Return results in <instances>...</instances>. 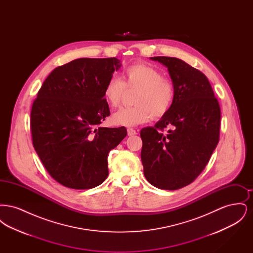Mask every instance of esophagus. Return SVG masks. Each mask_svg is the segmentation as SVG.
<instances>
[{"label":"esophagus","instance_id":"obj_1","mask_svg":"<svg viewBox=\"0 0 253 253\" xmlns=\"http://www.w3.org/2000/svg\"><path fill=\"white\" fill-rule=\"evenodd\" d=\"M127 132H128V135H130V136H132V135L136 134V131H135L134 129H132V128H129V129H127Z\"/></svg>","mask_w":253,"mask_h":253}]
</instances>
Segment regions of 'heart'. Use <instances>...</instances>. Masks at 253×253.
Instances as JSON below:
<instances>
[{"label": "heart", "instance_id": "heart-1", "mask_svg": "<svg viewBox=\"0 0 253 253\" xmlns=\"http://www.w3.org/2000/svg\"><path fill=\"white\" fill-rule=\"evenodd\" d=\"M124 82L118 78H110L103 87V96L110 106L118 107L126 92L137 90L133 97L135 106L122 108L112 116L114 124L132 127L146 123L154 118L166 116L172 107L175 89L172 83L164 79V75L147 63H134L124 72Z\"/></svg>", "mask_w": 253, "mask_h": 253}]
</instances>
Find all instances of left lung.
Masks as SVG:
<instances>
[{"label":"left lung","instance_id":"1","mask_svg":"<svg viewBox=\"0 0 253 253\" xmlns=\"http://www.w3.org/2000/svg\"><path fill=\"white\" fill-rule=\"evenodd\" d=\"M151 60L168 68L175 98L155 127L140 131L141 161L149 183L174 191L191 184L208 164L219 141L221 111L203 73L177 58Z\"/></svg>","mask_w":253,"mask_h":253}]
</instances>
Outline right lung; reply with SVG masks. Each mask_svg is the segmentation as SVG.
Segmentation results:
<instances>
[{
	"mask_svg": "<svg viewBox=\"0 0 253 253\" xmlns=\"http://www.w3.org/2000/svg\"><path fill=\"white\" fill-rule=\"evenodd\" d=\"M121 67L117 58H82L50 73L33 102V146L49 174L61 185L92 189L108 176L109 152L125 127L99 124L110 115L103 87Z\"/></svg>",
	"mask_w": 253,
	"mask_h": 253,
	"instance_id": "obj_1",
	"label": "right lung"
}]
</instances>
